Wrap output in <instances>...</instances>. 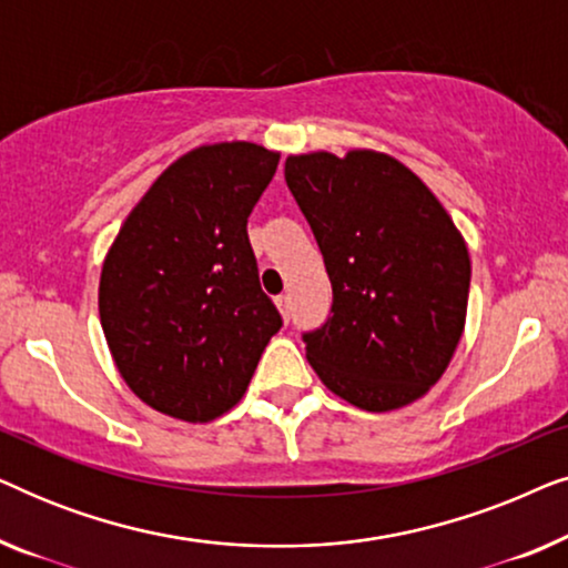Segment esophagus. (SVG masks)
I'll return each mask as SVG.
<instances>
[{"label": "esophagus", "mask_w": 568, "mask_h": 568, "mask_svg": "<svg viewBox=\"0 0 568 568\" xmlns=\"http://www.w3.org/2000/svg\"><path fill=\"white\" fill-rule=\"evenodd\" d=\"M276 307L282 310V315L286 317V321H290V315H292V297H290V294H278Z\"/></svg>", "instance_id": "1"}]
</instances>
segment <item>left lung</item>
<instances>
[{
    "label": "left lung",
    "mask_w": 568,
    "mask_h": 568,
    "mask_svg": "<svg viewBox=\"0 0 568 568\" xmlns=\"http://www.w3.org/2000/svg\"><path fill=\"white\" fill-rule=\"evenodd\" d=\"M284 178L333 290L325 323L302 333L317 377L364 410L422 398L463 336L470 258L460 232L387 154H297Z\"/></svg>",
    "instance_id": "1"
}]
</instances>
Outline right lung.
Listing matches in <instances>:
<instances>
[{"mask_svg":"<svg viewBox=\"0 0 568 568\" xmlns=\"http://www.w3.org/2000/svg\"><path fill=\"white\" fill-rule=\"evenodd\" d=\"M278 154L199 146L139 201L100 276V323L126 385L160 414L212 422L243 398L282 315L258 282L247 216Z\"/></svg>","mask_w":568,"mask_h":568,"instance_id":"1","label":"right lung"}]
</instances>
